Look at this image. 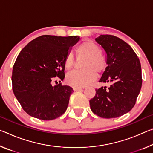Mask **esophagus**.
I'll return each mask as SVG.
<instances>
[{
  "mask_svg": "<svg viewBox=\"0 0 153 153\" xmlns=\"http://www.w3.org/2000/svg\"><path fill=\"white\" fill-rule=\"evenodd\" d=\"M73 89H74V91H80L82 88H79V87H74Z\"/></svg>",
  "mask_w": 153,
  "mask_h": 153,
  "instance_id": "1",
  "label": "esophagus"
}]
</instances>
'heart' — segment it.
Wrapping results in <instances>:
<instances>
[{"label": "heart", "mask_w": 153, "mask_h": 153, "mask_svg": "<svg viewBox=\"0 0 153 153\" xmlns=\"http://www.w3.org/2000/svg\"><path fill=\"white\" fill-rule=\"evenodd\" d=\"M78 56L84 57L82 63L81 70H75L66 76V82L70 86L82 87L88 84L95 78L96 73L103 72L107 67V60L101 52V48L91 40H86L81 43L76 48ZM75 63L74 56L69 52L64 60L65 69L69 70Z\"/></svg>", "instance_id": "1"}]
</instances>
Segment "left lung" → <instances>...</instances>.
Wrapping results in <instances>:
<instances>
[{
  "label": "left lung",
  "mask_w": 153,
  "mask_h": 153,
  "mask_svg": "<svg viewBox=\"0 0 153 153\" xmlns=\"http://www.w3.org/2000/svg\"><path fill=\"white\" fill-rule=\"evenodd\" d=\"M95 40L107 54L108 67L99 82L109 86L95 89L90 105L101 118H116L134 107L142 84L141 65L132 48L121 39L101 35Z\"/></svg>",
  "instance_id": "obj_1"
}]
</instances>
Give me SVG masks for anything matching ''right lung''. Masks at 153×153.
<instances>
[{
	"label": "right lung",
	"instance_id": "add662e5",
	"mask_svg": "<svg viewBox=\"0 0 153 153\" xmlns=\"http://www.w3.org/2000/svg\"><path fill=\"white\" fill-rule=\"evenodd\" d=\"M79 39L77 36L42 35L21 50L13 67L12 88L28 115L50 120L65 112L73 88L61 83L53 86L52 82L55 77L64 79L65 58Z\"/></svg>",
	"mask_w": 153,
	"mask_h": 153
}]
</instances>
